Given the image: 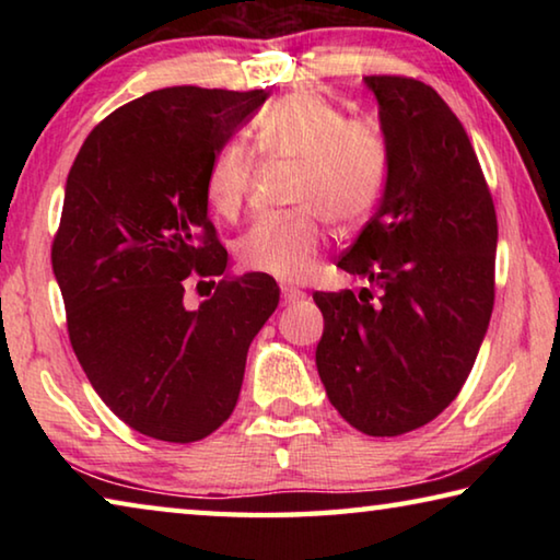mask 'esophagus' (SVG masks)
Wrapping results in <instances>:
<instances>
[{"instance_id": "obj_1", "label": "esophagus", "mask_w": 560, "mask_h": 560, "mask_svg": "<svg viewBox=\"0 0 560 560\" xmlns=\"http://www.w3.org/2000/svg\"><path fill=\"white\" fill-rule=\"evenodd\" d=\"M281 299L287 301V303H301L303 299H306V293L299 291V289H289V287H283V289H281Z\"/></svg>"}]
</instances>
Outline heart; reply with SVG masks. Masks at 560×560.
<instances>
[{
    "instance_id": "obj_1",
    "label": "heart",
    "mask_w": 560,
    "mask_h": 560,
    "mask_svg": "<svg viewBox=\"0 0 560 560\" xmlns=\"http://www.w3.org/2000/svg\"><path fill=\"white\" fill-rule=\"evenodd\" d=\"M257 153L296 163L291 202L296 212L261 217L236 242L246 271L296 283L316 273L326 222L358 230L381 200L387 140L371 118H346L336 103L296 91L269 103L252 122ZM254 158L242 143L222 145L205 175V200L222 220H236L249 197Z\"/></svg>"
}]
</instances>
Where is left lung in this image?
Here are the masks:
<instances>
[{"mask_svg": "<svg viewBox=\"0 0 560 560\" xmlns=\"http://www.w3.org/2000/svg\"><path fill=\"white\" fill-rule=\"evenodd\" d=\"M381 108V207L338 259L368 279L316 291V368L330 405L371 438L434 420L471 373L494 308L497 212L467 130L440 93L407 75H365Z\"/></svg>", "mask_w": 560, "mask_h": 560, "instance_id": "left-lung-1", "label": "left lung"}]
</instances>
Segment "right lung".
<instances>
[{
	"label": "right lung",
	"instance_id": "add662e5",
	"mask_svg": "<svg viewBox=\"0 0 560 560\" xmlns=\"http://www.w3.org/2000/svg\"><path fill=\"white\" fill-rule=\"evenodd\" d=\"M267 98L145 93L91 130L66 179L51 264L73 353L101 400L145 438L187 444L220 428L246 350L279 306L271 277H224L226 249L205 200L212 155ZM197 276L223 281L187 310L184 289Z\"/></svg>",
	"mask_w": 560,
	"mask_h": 560
}]
</instances>
